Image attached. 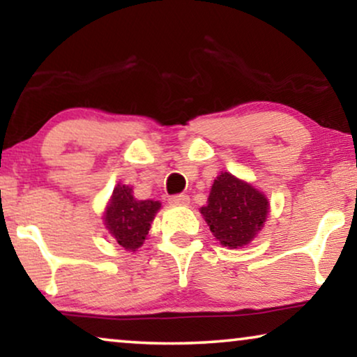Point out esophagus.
<instances>
[{"label": "esophagus", "instance_id": "1", "mask_svg": "<svg viewBox=\"0 0 357 357\" xmlns=\"http://www.w3.org/2000/svg\"><path fill=\"white\" fill-rule=\"evenodd\" d=\"M169 203L170 204H188L190 203V197L188 195H183V193H180V195H172V197L169 198Z\"/></svg>", "mask_w": 357, "mask_h": 357}]
</instances>
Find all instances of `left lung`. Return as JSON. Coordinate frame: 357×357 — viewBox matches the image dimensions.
Listing matches in <instances>:
<instances>
[{"mask_svg":"<svg viewBox=\"0 0 357 357\" xmlns=\"http://www.w3.org/2000/svg\"><path fill=\"white\" fill-rule=\"evenodd\" d=\"M268 199L252 185L221 172L214 180L208 206L202 208L214 237L224 247L247 245L260 231L268 214Z\"/></svg>","mask_w":357,"mask_h":357,"instance_id":"1","label":"left lung"}]
</instances>
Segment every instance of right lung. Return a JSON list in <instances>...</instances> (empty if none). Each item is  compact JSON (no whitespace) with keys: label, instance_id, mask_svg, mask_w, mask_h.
Wrapping results in <instances>:
<instances>
[{"label":"right lung","instance_id":"add662e5","mask_svg":"<svg viewBox=\"0 0 357 357\" xmlns=\"http://www.w3.org/2000/svg\"><path fill=\"white\" fill-rule=\"evenodd\" d=\"M160 208L159 202L146 199L138 202L133 197V188L126 185H119L114 190L105 213V224L112 237L126 250H136L143 245L151 222Z\"/></svg>","mask_w":357,"mask_h":357}]
</instances>
